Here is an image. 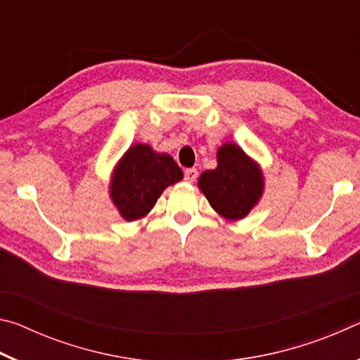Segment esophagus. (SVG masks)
<instances>
[{
    "label": "esophagus",
    "instance_id": "obj_1",
    "mask_svg": "<svg viewBox=\"0 0 360 360\" xmlns=\"http://www.w3.org/2000/svg\"><path fill=\"white\" fill-rule=\"evenodd\" d=\"M198 178V172L195 168H187L184 172V179L187 182H195V179Z\"/></svg>",
    "mask_w": 360,
    "mask_h": 360
}]
</instances>
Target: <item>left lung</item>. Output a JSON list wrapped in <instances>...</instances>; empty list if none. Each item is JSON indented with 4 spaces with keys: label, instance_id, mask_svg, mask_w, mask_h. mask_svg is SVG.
Returning a JSON list of instances; mask_svg holds the SVG:
<instances>
[{
    "label": "left lung",
    "instance_id": "1",
    "mask_svg": "<svg viewBox=\"0 0 360 360\" xmlns=\"http://www.w3.org/2000/svg\"><path fill=\"white\" fill-rule=\"evenodd\" d=\"M198 187L217 214L240 221L259 203L264 193V174L240 146L225 143L217 150V167L202 173Z\"/></svg>",
    "mask_w": 360,
    "mask_h": 360
}]
</instances>
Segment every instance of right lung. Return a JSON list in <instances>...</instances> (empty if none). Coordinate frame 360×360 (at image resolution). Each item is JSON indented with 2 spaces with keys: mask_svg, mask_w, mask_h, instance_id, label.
<instances>
[{
  "mask_svg": "<svg viewBox=\"0 0 360 360\" xmlns=\"http://www.w3.org/2000/svg\"><path fill=\"white\" fill-rule=\"evenodd\" d=\"M172 155L158 154L148 144H133L115 165L109 193L125 221L144 217L168 186L182 179Z\"/></svg>",
  "mask_w": 360,
  "mask_h": 360,
  "instance_id": "right-lung-1",
  "label": "right lung"
}]
</instances>
